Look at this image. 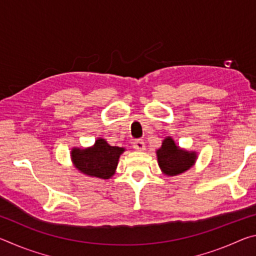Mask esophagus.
Listing matches in <instances>:
<instances>
[{
  "instance_id": "34e87169",
  "label": "esophagus",
  "mask_w": 256,
  "mask_h": 256,
  "mask_svg": "<svg viewBox=\"0 0 256 256\" xmlns=\"http://www.w3.org/2000/svg\"><path fill=\"white\" fill-rule=\"evenodd\" d=\"M133 148L138 151H144L146 149V144L142 138H136L133 142Z\"/></svg>"
}]
</instances>
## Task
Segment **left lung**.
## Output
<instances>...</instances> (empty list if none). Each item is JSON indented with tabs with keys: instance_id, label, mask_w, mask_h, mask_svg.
I'll list each match as a JSON object with an SVG mask.
<instances>
[{
	"instance_id": "left-lung-1",
	"label": "left lung",
	"mask_w": 256,
	"mask_h": 256,
	"mask_svg": "<svg viewBox=\"0 0 256 256\" xmlns=\"http://www.w3.org/2000/svg\"><path fill=\"white\" fill-rule=\"evenodd\" d=\"M159 166L164 174L174 176L182 174L190 168L196 162V152L182 150L175 144L172 138H166L162 142V148L157 150Z\"/></svg>"
}]
</instances>
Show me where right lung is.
<instances>
[{"instance_id":"1","label":"right lung","mask_w":256,"mask_h":256,"mask_svg":"<svg viewBox=\"0 0 256 256\" xmlns=\"http://www.w3.org/2000/svg\"><path fill=\"white\" fill-rule=\"evenodd\" d=\"M123 151V148L110 146L104 138H98L92 148L73 149L71 156L73 164L81 172L107 180L114 175Z\"/></svg>"}]
</instances>
